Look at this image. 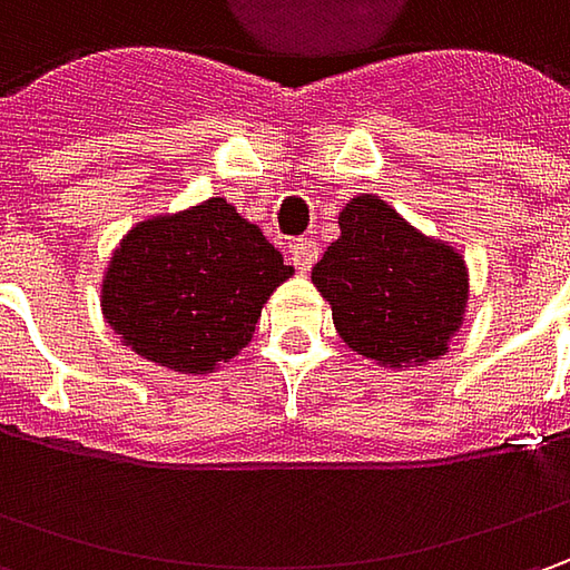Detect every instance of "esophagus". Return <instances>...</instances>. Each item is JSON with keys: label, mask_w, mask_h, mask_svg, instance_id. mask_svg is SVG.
I'll use <instances>...</instances> for the list:
<instances>
[{"label": "esophagus", "mask_w": 570, "mask_h": 570, "mask_svg": "<svg viewBox=\"0 0 570 570\" xmlns=\"http://www.w3.org/2000/svg\"><path fill=\"white\" fill-rule=\"evenodd\" d=\"M292 263H295V269L297 273H311V266H314V263H317V256H320V247L317 244H314V240H307V237H304V240H295V244H292Z\"/></svg>", "instance_id": "1"}]
</instances>
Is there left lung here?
Instances as JSON below:
<instances>
[{
    "mask_svg": "<svg viewBox=\"0 0 570 570\" xmlns=\"http://www.w3.org/2000/svg\"><path fill=\"white\" fill-rule=\"evenodd\" d=\"M311 282L330 304L342 342L390 371L441 358L470 304L463 253L405 222L377 193H358L342 206L340 237Z\"/></svg>",
    "mask_w": 570,
    "mask_h": 570,
    "instance_id": "1",
    "label": "left lung"
}]
</instances>
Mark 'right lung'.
Here are the masks:
<instances>
[{
	"mask_svg": "<svg viewBox=\"0 0 570 570\" xmlns=\"http://www.w3.org/2000/svg\"><path fill=\"white\" fill-rule=\"evenodd\" d=\"M295 275L225 196L148 215L100 278V314L122 345L177 374H215L253 340L273 292Z\"/></svg>",
	"mask_w": 570,
	"mask_h": 570,
	"instance_id": "add662e5",
	"label": "right lung"
}]
</instances>
